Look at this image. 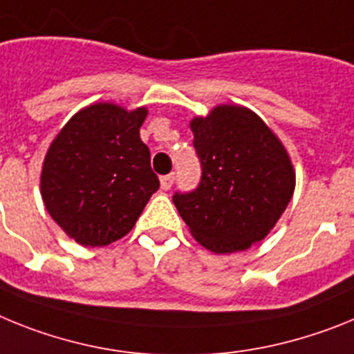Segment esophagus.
Listing matches in <instances>:
<instances>
[{"label": "esophagus", "mask_w": 354, "mask_h": 354, "mask_svg": "<svg viewBox=\"0 0 354 354\" xmlns=\"http://www.w3.org/2000/svg\"><path fill=\"white\" fill-rule=\"evenodd\" d=\"M174 173H171V174H165V176H162L160 178V187H162V189L164 190H169L171 189V187H173V183H174Z\"/></svg>", "instance_id": "obj_1"}]
</instances>
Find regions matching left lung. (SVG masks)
I'll return each mask as SVG.
<instances>
[{
    "instance_id": "1",
    "label": "left lung",
    "mask_w": 354,
    "mask_h": 354,
    "mask_svg": "<svg viewBox=\"0 0 354 354\" xmlns=\"http://www.w3.org/2000/svg\"><path fill=\"white\" fill-rule=\"evenodd\" d=\"M201 181L173 203L196 241L236 253L263 241L290 203L296 174L281 140L250 109L219 104L190 121Z\"/></svg>"
}]
</instances>
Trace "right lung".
Masks as SVG:
<instances>
[{
  "instance_id": "obj_1",
  "label": "right lung",
  "mask_w": 354,
  "mask_h": 354,
  "mask_svg": "<svg viewBox=\"0 0 354 354\" xmlns=\"http://www.w3.org/2000/svg\"><path fill=\"white\" fill-rule=\"evenodd\" d=\"M147 109L94 103L67 121L46 153L41 194L55 223L82 245L131 232L160 187L140 140Z\"/></svg>"
}]
</instances>
